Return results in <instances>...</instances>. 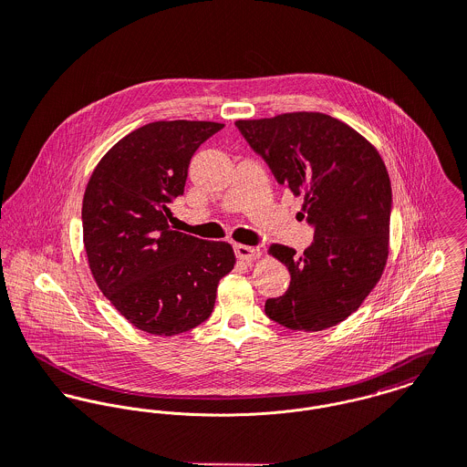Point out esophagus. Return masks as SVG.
<instances>
[{"instance_id": "1", "label": "esophagus", "mask_w": 467, "mask_h": 467, "mask_svg": "<svg viewBox=\"0 0 467 467\" xmlns=\"http://www.w3.org/2000/svg\"><path fill=\"white\" fill-rule=\"evenodd\" d=\"M234 253H236V258L242 261H254L261 256L258 247H249V245H236Z\"/></svg>"}]
</instances>
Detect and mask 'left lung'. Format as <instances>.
Returning <instances> with one entry per match:
<instances>
[{
  "mask_svg": "<svg viewBox=\"0 0 467 467\" xmlns=\"http://www.w3.org/2000/svg\"><path fill=\"white\" fill-rule=\"evenodd\" d=\"M236 127L277 182L305 199L315 227L301 256L270 245L268 254L290 272V286L266 299L265 313L294 331L337 326L360 308L389 258L392 190L383 159L362 134L322 112L238 119Z\"/></svg>",
  "mask_w": 467,
  "mask_h": 467,
  "instance_id": "left-lung-1",
  "label": "left lung"
}]
</instances>
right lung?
Returning <instances> with one entry per match:
<instances>
[{
  "label": "right lung",
  "mask_w": 467,
  "mask_h": 467,
  "mask_svg": "<svg viewBox=\"0 0 467 467\" xmlns=\"http://www.w3.org/2000/svg\"><path fill=\"white\" fill-rule=\"evenodd\" d=\"M223 123L154 121L121 138L97 164L82 201L91 274L132 326L173 337L202 324L220 279L234 268L227 242L168 225L195 150Z\"/></svg>",
  "instance_id": "1"
}]
</instances>
